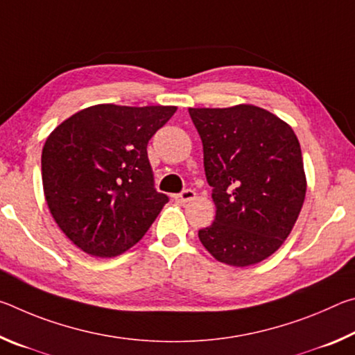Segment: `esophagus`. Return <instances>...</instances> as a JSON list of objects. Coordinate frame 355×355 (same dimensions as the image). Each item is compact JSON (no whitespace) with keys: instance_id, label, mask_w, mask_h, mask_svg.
Returning a JSON list of instances; mask_svg holds the SVG:
<instances>
[{"instance_id":"obj_1","label":"esophagus","mask_w":355,"mask_h":355,"mask_svg":"<svg viewBox=\"0 0 355 355\" xmlns=\"http://www.w3.org/2000/svg\"><path fill=\"white\" fill-rule=\"evenodd\" d=\"M173 199H175L177 203H182L183 205V203H188V202L196 199V192L192 189H184L183 192H180V194L173 196Z\"/></svg>"}]
</instances>
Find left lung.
Wrapping results in <instances>:
<instances>
[{
    "label": "left lung",
    "mask_w": 355,
    "mask_h": 355,
    "mask_svg": "<svg viewBox=\"0 0 355 355\" xmlns=\"http://www.w3.org/2000/svg\"><path fill=\"white\" fill-rule=\"evenodd\" d=\"M203 146L216 218L199 239L216 260L257 264L277 250L304 205L302 152L293 128L263 107H189Z\"/></svg>",
    "instance_id": "obj_1"
}]
</instances>
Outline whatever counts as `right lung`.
Here are the masks:
<instances>
[{"label":"right lung","instance_id":"obj_1","mask_svg":"<svg viewBox=\"0 0 355 355\" xmlns=\"http://www.w3.org/2000/svg\"><path fill=\"white\" fill-rule=\"evenodd\" d=\"M175 106L95 105L64 120L42 150V183L53 219L92 257L139 241L169 197L155 189L152 136Z\"/></svg>","mask_w":355,"mask_h":355}]
</instances>
